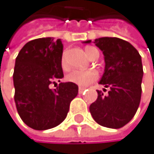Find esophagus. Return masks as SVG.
I'll list each match as a JSON object with an SVG mask.
<instances>
[{"label": "esophagus", "mask_w": 154, "mask_h": 154, "mask_svg": "<svg viewBox=\"0 0 154 154\" xmlns=\"http://www.w3.org/2000/svg\"><path fill=\"white\" fill-rule=\"evenodd\" d=\"M85 90V87H81V86H80L79 87V94H82Z\"/></svg>", "instance_id": "34e87169"}]
</instances>
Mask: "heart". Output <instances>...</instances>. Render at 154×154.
Instances as JSON below:
<instances>
[{"label": "heart", "mask_w": 154, "mask_h": 154, "mask_svg": "<svg viewBox=\"0 0 154 154\" xmlns=\"http://www.w3.org/2000/svg\"><path fill=\"white\" fill-rule=\"evenodd\" d=\"M98 50L94 47H86L85 54L89 58L95 54ZM61 66L63 69L67 70L69 69V62L67 58V51H64L61 57ZM98 79V73L95 70L87 69V70H81V69H74L70 71L67 75V80L70 83L75 84L79 86L85 87L89 85L91 83L95 82Z\"/></svg>", "instance_id": "heart-1"}]
</instances>
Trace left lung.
<instances>
[{
    "label": "left lung",
    "mask_w": 154,
    "mask_h": 154,
    "mask_svg": "<svg viewBox=\"0 0 154 154\" xmlns=\"http://www.w3.org/2000/svg\"><path fill=\"white\" fill-rule=\"evenodd\" d=\"M94 43L103 51L105 61L100 84L108 87L109 91L104 96L98 90V99L91 103L89 111L98 124L119 129L134 118L140 103L143 77L141 56L133 45L118 37H100Z\"/></svg>",
    "instance_id": "obj_1"
}]
</instances>
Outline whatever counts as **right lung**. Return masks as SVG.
<instances>
[{
	"mask_svg": "<svg viewBox=\"0 0 154 154\" xmlns=\"http://www.w3.org/2000/svg\"><path fill=\"white\" fill-rule=\"evenodd\" d=\"M63 44L51 37L37 38L23 46L16 58L13 81L15 103L22 121L34 130L43 131L63 122L78 85L51 84L64 77L61 66Z\"/></svg>",
	"mask_w": 154,
	"mask_h": 154,
	"instance_id": "right-lung-1",
	"label": "right lung"
}]
</instances>
